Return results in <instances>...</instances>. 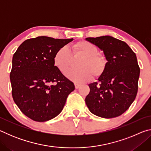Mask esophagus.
I'll return each instance as SVG.
<instances>
[{"label":"esophagus","mask_w":151,"mask_h":151,"mask_svg":"<svg viewBox=\"0 0 151 151\" xmlns=\"http://www.w3.org/2000/svg\"><path fill=\"white\" fill-rule=\"evenodd\" d=\"M80 84H78V83H75V88H78L79 86H80Z\"/></svg>","instance_id":"obj_1"}]
</instances>
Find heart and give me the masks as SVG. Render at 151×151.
Returning a JSON list of instances; mask_svg holds the SVG:
<instances>
[{"instance_id": "1", "label": "heart", "mask_w": 151, "mask_h": 151, "mask_svg": "<svg viewBox=\"0 0 151 151\" xmlns=\"http://www.w3.org/2000/svg\"><path fill=\"white\" fill-rule=\"evenodd\" d=\"M73 55H81L84 58L79 63L80 68H71L65 73V76L75 83H83L91 78V75L98 77L105 70L106 57L99 53L98 47L88 41H79L71 47ZM71 51L66 46L60 47L55 52L53 62L60 72L64 73L70 66L72 61Z\"/></svg>"}]
</instances>
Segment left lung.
Wrapping results in <instances>:
<instances>
[{
  "instance_id": "obj_1",
  "label": "left lung",
  "mask_w": 151,
  "mask_h": 151,
  "mask_svg": "<svg viewBox=\"0 0 151 151\" xmlns=\"http://www.w3.org/2000/svg\"><path fill=\"white\" fill-rule=\"evenodd\" d=\"M103 50L107 59L98 82L89 84L85 103L92 113L111 119L121 115L136 98L140 68L137 56L126 42L111 36L86 38Z\"/></svg>"
}]
</instances>
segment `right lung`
<instances>
[{"mask_svg": "<svg viewBox=\"0 0 151 151\" xmlns=\"http://www.w3.org/2000/svg\"><path fill=\"white\" fill-rule=\"evenodd\" d=\"M73 39L38 37L22 43L12 57V95L21 112L35 121H49L60 113L75 90L53 62L55 52Z\"/></svg>", "mask_w": 151, "mask_h": 151, "instance_id": "add662e5", "label": "right lung"}]
</instances>
